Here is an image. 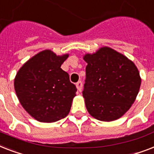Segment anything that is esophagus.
Masks as SVG:
<instances>
[{"label": "esophagus", "mask_w": 154, "mask_h": 154, "mask_svg": "<svg viewBox=\"0 0 154 154\" xmlns=\"http://www.w3.org/2000/svg\"><path fill=\"white\" fill-rule=\"evenodd\" d=\"M76 87H77V90L79 91H82V87H83V83L81 81H79L78 83H76Z\"/></svg>", "instance_id": "34e87169"}]
</instances>
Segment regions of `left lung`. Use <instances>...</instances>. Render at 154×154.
I'll use <instances>...</instances> for the list:
<instances>
[{"label": "left lung", "instance_id": "8db88e82", "mask_svg": "<svg viewBox=\"0 0 154 154\" xmlns=\"http://www.w3.org/2000/svg\"><path fill=\"white\" fill-rule=\"evenodd\" d=\"M87 63L83 96L87 111L99 121L121 118L139 91L141 77L134 63L114 49L103 47L86 54Z\"/></svg>", "mask_w": 154, "mask_h": 154}]
</instances>
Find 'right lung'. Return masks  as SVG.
<instances>
[{"label":"right lung","instance_id":"add662e5","mask_svg":"<svg viewBox=\"0 0 154 154\" xmlns=\"http://www.w3.org/2000/svg\"><path fill=\"white\" fill-rule=\"evenodd\" d=\"M68 54L56 56L44 50L18 71L14 88L24 109L35 120L54 122L67 116L77 91L69 75L61 68Z\"/></svg>","mask_w":154,"mask_h":154}]
</instances>
